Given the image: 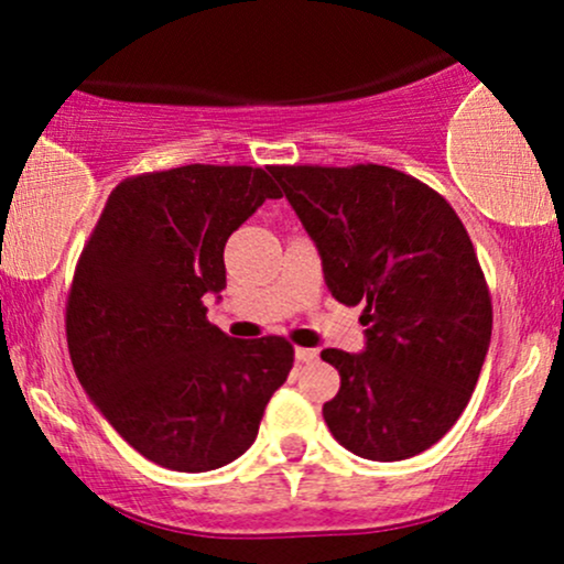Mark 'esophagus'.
Wrapping results in <instances>:
<instances>
[{
    "instance_id": "1",
    "label": "esophagus",
    "mask_w": 564,
    "mask_h": 564,
    "mask_svg": "<svg viewBox=\"0 0 564 564\" xmlns=\"http://www.w3.org/2000/svg\"><path fill=\"white\" fill-rule=\"evenodd\" d=\"M294 355L300 364H313V360H318V349H310V347H296Z\"/></svg>"
}]
</instances>
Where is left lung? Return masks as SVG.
Instances as JSON below:
<instances>
[{
  "label": "left lung",
  "mask_w": 564,
  "mask_h": 564,
  "mask_svg": "<svg viewBox=\"0 0 564 564\" xmlns=\"http://www.w3.org/2000/svg\"><path fill=\"white\" fill-rule=\"evenodd\" d=\"M318 246L336 302L364 304L366 349H323L341 377L323 419L355 456L403 462L435 445L467 408L494 304L453 206L379 164L270 166Z\"/></svg>",
  "instance_id": "obj_1"
}]
</instances>
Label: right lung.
I'll list each match as a JSON object with an SVG mask.
<instances>
[{"mask_svg":"<svg viewBox=\"0 0 564 564\" xmlns=\"http://www.w3.org/2000/svg\"><path fill=\"white\" fill-rule=\"evenodd\" d=\"M268 198L260 166L187 164L113 187L76 262L70 364L108 424L148 462L209 471L236 462L289 377L283 336L232 339L206 321L225 243Z\"/></svg>","mask_w":564,"mask_h":564,"instance_id":"1","label":"right lung"}]
</instances>
